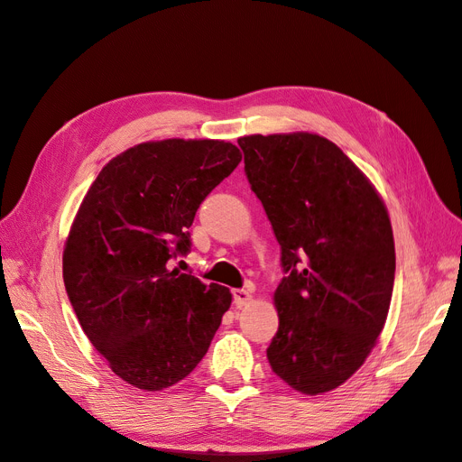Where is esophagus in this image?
<instances>
[{
    "mask_svg": "<svg viewBox=\"0 0 462 462\" xmlns=\"http://www.w3.org/2000/svg\"><path fill=\"white\" fill-rule=\"evenodd\" d=\"M232 295H234V305L236 307H244V305L253 301V295H251L249 290H234Z\"/></svg>",
    "mask_w": 462,
    "mask_h": 462,
    "instance_id": "obj_1",
    "label": "esophagus"
}]
</instances>
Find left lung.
I'll return each mask as SVG.
<instances>
[{"mask_svg": "<svg viewBox=\"0 0 462 462\" xmlns=\"http://www.w3.org/2000/svg\"><path fill=\"white\" fill-rule=\"evenodd\" d=\"M237 143L286 273L266 356L295 392H332L363 366L388 319L395 278L388 209L359 167L319 134H253Z\"/></svg>", "mask_w": 462, "mask_h": 462, "instance_id": "obj_1", "label": "left lung"}]
</instances>
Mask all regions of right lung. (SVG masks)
<instances>
[{
    "mask_svg": "<svg viewBox=\"0 0 462 462\" xmlns=\"http://www.w3.org/2000/svg\"><path fill=\"white\" fill-rule=\"evenodd\" d=\"M242 161L222 140L128 147L101 169L74 217L63 280L84 334L126 383L161 392L199 365L232 293L167 263L189 251L193 217Z\"/></svg>",
    "mask_w": 462,
    "mask_h": 462,
    "instance_id": "add662e5",
    "label": "right lung"
}]
</instances>
